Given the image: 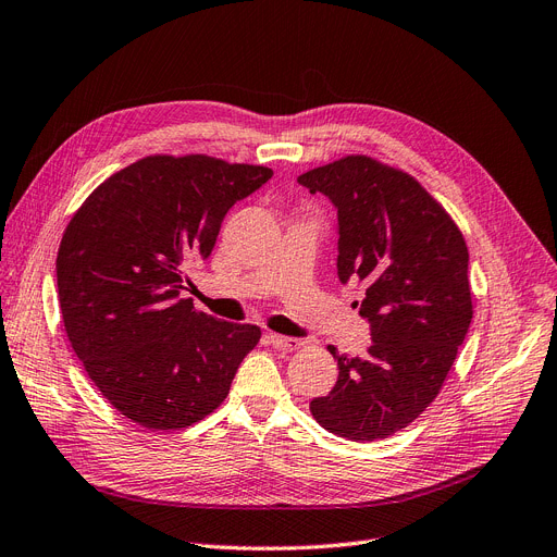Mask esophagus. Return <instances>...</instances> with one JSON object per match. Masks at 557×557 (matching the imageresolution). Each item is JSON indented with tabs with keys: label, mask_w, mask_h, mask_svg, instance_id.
<instances>
[{
	"label": "esophagus",
	"mask_w": 557,
	"mask_h": 557,
	"mask_svg": "<svg viewBox=\"0 0 557 557\" xmlns=\"http://www.w3.org/2000/svg\"><path fill=\"white\" fill-rule=\"evenodd\" d=\"M265 342H269V346H273L275 350H282V352H294L302 346L300 338L282 336V334H269V336H265Z\"/></svg>",
	"instance_id": "obj_1"
}]
</instances>
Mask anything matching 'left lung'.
<instances>
[{"instance_id":"8db88e82","label":"left lung","mask_w":557,"mask_h":557,"mask_svg":"<svg viewBox=\"0 0 557 557\" xmlns=\"http://www.w3.org/2000/svg\"><path fill=\"white\" fill-rule=\"evenodd\" d=\"M338 215L336 271L364 284V357L334 355L338 377L309 403L327 432L392 437L437 398L473 319L467 240L448 211L400 168L348 154L298 177Z\"/></svg>"}]
</instances>
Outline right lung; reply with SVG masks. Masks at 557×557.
Listing matches in <instances>:
<instances>
[{"instance_id":"1","label":"right lung","mask_w":557,"mask_h":557,"mask_svg":"<svg viewBox=\"0 0 557 557\" xmlns=\"http://www.w3.org/2000/svg\"><path fill=\"white\" fill-rule=\"evenodd\" d=\"M273 177L265 165L152 154L113 173L67 223L57 255L65 334L102 396L148 430L202 421L261 330L182 298L225 213Z\"/></svg>"}]
</instances>
